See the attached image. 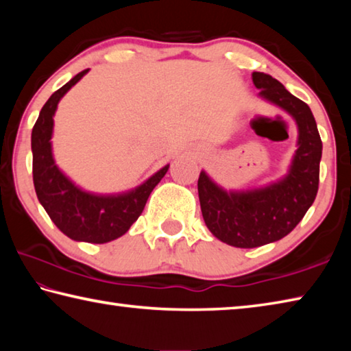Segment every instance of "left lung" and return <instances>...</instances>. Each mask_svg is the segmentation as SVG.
<instances>
[{
	"label": "left lung",
	"instance_id": "left-lung-1",
	"mask_svg": "<svg viewBox=\"0 0 351 351\" xmlns=\"http://www.w3.org/2000/svg\"><path fill=\"white\" fill-rule=\"evenodd\" d=\"M252 82L260 97L280 106L297 123V150L288 173L265 187L235 192H226L206 171L198 180L207 228L226 245L246 249L280 240L300 223L316 199L322 158V141L310 106L269 74L252 73Z\"/></svg>",
	"mask_w": 351,
	"mask_h": 351
}]
</instances>
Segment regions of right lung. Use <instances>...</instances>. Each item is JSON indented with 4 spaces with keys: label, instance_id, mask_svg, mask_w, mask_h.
<instances>
[{
    "label": "right lung",
    "instance_id": "obj_1",
    "mask_svg": "<svg viewBox=\"0 0 351 351\" xmlns=\"http://www.w3.org/2000/svg\"><path fill=\"white\" fill-rule=\"evenodd\" d=\"M88 71L73 77L41 108L32 128V175L40 204L57 228L71 240L100 245L119 239L132 228L144 210L152 190L167 173L169 164L141 186L119 195L85 192L57 167L51 144L57 105Z\"/></svg>",
    "mask_w": 351,
    "mask_h": 351
}]
</instances>
